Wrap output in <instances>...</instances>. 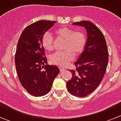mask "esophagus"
I'll return each mask as SVG.
<instances>
[{
    "label": "esophagus",
    "instance_id": "1",
    "mask_svg": "<svg viewBox=\"0 0 121 121\" xmlns=\"http://www.w3.org/2000/svg\"><path fill=\"white\" fill-rule=\"evenodd\" d=\"M59 68H60V70L61 71H64L65 70V68H63V67H59Z\"/></svg>",
    "mask_w": 121,
    "mask_h": 121
}]
</instances>
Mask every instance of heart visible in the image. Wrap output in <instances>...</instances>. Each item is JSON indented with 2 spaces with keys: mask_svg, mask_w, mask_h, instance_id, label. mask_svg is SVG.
<instances>
[{
  "mask_svg": "<svg viewBox=\"0 0 121 121\" xmlns=\"http://www.w3.org/2000/svg\"><path fill=\"white\" fill-rule=\"evenodd\" d=\"M54 32L57 37L65 41L63 47L65 51L54 53L51 56L50 60L53 64L65 66L74 59L75 55L79 56L83 52L86 46V36L82 31H75L67 27L57 28ZM41 41L46 50H53V39L50 34L45 33L41 37Z\"/></svg>",
  "mask_w": 121,
  "mask_h": 121,
  "instance_id": "obj_1",
  "label": "heart"
}]
</instances>
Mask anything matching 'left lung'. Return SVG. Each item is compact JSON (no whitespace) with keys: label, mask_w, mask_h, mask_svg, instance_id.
Instances as JSON below:
<instances>
[{"label":"left lung","mask_w":121,"mask_h":121,"mask_svg":"<svg viewBox=\"0 0 121 121\" xmlns=\"http://www.w3.org/2000/svg\"><path fill=\"white\" fill-rule=\"evenodd\" d=\"M84 27L87 33L84 50L74 65L75 70H70L73 77L67 82L68 92L73 95H88L99 85L105 73L108 63L107 43L101 30L89 21L73 23Z\"/></svg>","instance_id":"8db88e82"}]
</instances>
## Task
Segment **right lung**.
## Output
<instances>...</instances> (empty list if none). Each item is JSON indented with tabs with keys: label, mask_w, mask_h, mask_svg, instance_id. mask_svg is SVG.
Here are the masks:
<instances>
[{
	"label": "right lung",
	"mask_w": 121,
	"mask_h": 121,
	"mask_svg": "<svg viewBox=\"0 0 121 121\" xmlns=\"http://www.w3.org/2000/svg\"><path fill=\"white\" fill-rule=\"evenodd\" d=\"M56 23L39 20L32 23L24 29L17 43L15 65L18 77L26 91L35 97L47 94L60 73L58 67L47 64L41 41L43 35Z\"/></svg>",
	"instance_id": "obj_1"
}]
</instances>
